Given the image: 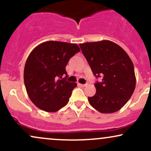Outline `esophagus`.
Instances as JSON below:
<instances>
[{"label":"esophagus","instance_id":"1","mask_svg":"<svg viewBox=\"0 0 151 151\" xmlns=\"http://www.w3.org/2000/svg\"><path fill=\"white\" fill-rule=\"evenodd\" d=\"M78 85L79 86H81V87H84V86H86V84H78Z\"/></svg>","mask_w":151,"mask_h":151}]
</instances>
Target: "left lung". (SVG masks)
<instances>
[{
    "instance_id": "1",
    "label": "left lung",
    "mask_w": 151,
    "mask_h": 151,
    "mask_svg": "<svg viewBox=\"0 0 151 151\" xmlns=\"http://www.w3.org/2000/svg\"><path fill=\"white\" fill-rule=\"evenodd\" d=\"M96 77V93L88 97L91 106L103 114L118 111L127 103L136 87L134 67L128 54L117 44L101 40L79 44Z\"/></svg>"
}]
</instances>
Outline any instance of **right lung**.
<instances>
[{
  "label": "right lung",
  "instance_id": "right-lung-1",
  "mask_svg": "<svg viewBox=\"0 0 151 151\" xmlns=\"http://www.w3.org/2000/svg\"><path fill=\"white\" fill-rule=\"evenodd\" d=\"M80 51L74 43L47 41L29 55L24 69V82L30 99L47 112H56L67 104L77 83L66 81L65 67ZM65 74L66 77L61 79Z\"/></svg>",
  "mask_w": 151,
  "mask_h": 151
}]
</instances>
